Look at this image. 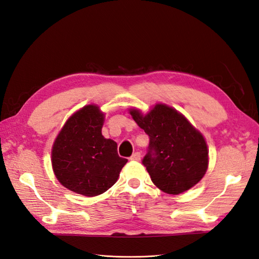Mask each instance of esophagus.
<instances>
[{
  "instance_id": "34e87169",
  "label": "esophagus",
  "mask_w": 259,
  "mask_h": 259,
  "mask_svg": "<svg viewBox=\"0 0 259 259\" xmlns=\"http://www.w3.org/2000/svg\"><path fill=\"white\" fill-rule=\"evenodd\" d=\"M131 160L132 161H140L142 160V154H140V152H136L131 156Z\"/></svg>"
}]
</instances>
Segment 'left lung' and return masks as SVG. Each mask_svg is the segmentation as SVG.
<instances>
[{"instance_id": "1", "label": "left lung", "mask_w": 259, "mask_h": 259, "mask_svg": "<svg viewBox=\"0 0 259 259\" xmlns=\"http://www.w3.org/2000/svg\"><path fill=\"white\" fill-rule=\"evenodd\" d=\"M128 112L150 138L143 163L160 190L176 195L204 177L208 167L206 140L183 113L162 103L146 114L137 108Z\"/></svg>"}]
</instances>
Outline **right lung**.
I'll list each match as a JSON object with an SVG mask.
<instances>
[{"mask_svg":"<svg viewBox=\"0 0 259 259\" xmlns=\"http://www.w3.org/2000/svg\"><path fill=\"white\" fill-rule=\"evenodd\" d=\"M105 113L86 105L66 121L52 147V167L58 182L85 197L106 192L119 179L127 160L117 154V145L105 138Z\"/></svg>","mask_w":259,"mask_h":259,"instance_id":"1","label":"right lung"}]
</instances>
